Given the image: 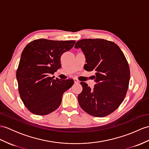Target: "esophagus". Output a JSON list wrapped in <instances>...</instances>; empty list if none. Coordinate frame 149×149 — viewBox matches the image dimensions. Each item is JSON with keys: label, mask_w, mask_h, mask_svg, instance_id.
<instances>
[{"label": "esophagus", "mask_w": 149, "mask_h": 149, "mask_svg": "<svg viewBox=\"0 0 149 149\" xmlns=\"http://www.w3.org/2000/svg\"><path fill=\"white\" fill-rule=\"evenodd\" d=\"M73 79H74V83H79V80H78V79H77V78H74Z\"/></svg>", "instance_id": "esophagus-1"}]
</instances>
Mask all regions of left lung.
Here are the masks:
<instances>
[{"instance_id": "8db88e82", "label": "left lung", "mask_w": 149, "mask_h": 149, "mask_svg": "<svg viewBox=\"0 0 149 149\" xmlns=\"http://www.w3.org/2000/svg\"><path fill=\"white\" fill-rule=\"evenodd\" d=\"M74 47L85 54V70L95 72L93 89L80 83L79 106L93 116H106L118 109L126 96L130 78L128 61L119 46L106 40L82 39Z\"/></svg>"}]
</instances>
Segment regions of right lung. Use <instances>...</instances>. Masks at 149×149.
Here are the masks:
<instances>
[{"instance_id": "right-lung-1", "label": "right lung", "mask_w": 149, "mask_h": 149, "mask_svg": "<svg viewBox=\"0 0 149 149\" xmlns=\"http://www.w3.org/2000/svg\"><path fill=\"white\" fill-rule=\"evenodd\" d=\"M74 40H35L24 47L16 71L18 90L24 106L33 114L47 115L61 105L64 92L73 85L72 79H54L61 67V57Z\"/></svg>"}]
</instances>
